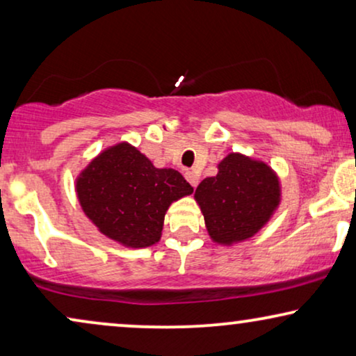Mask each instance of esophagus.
Instances as JSON below:
<instances>
[{
  "label": "esophagus",
  "instance_id": "obj_1",
  "mask_svg": "<svg viewBox=\"0 0 356 356\" xmlns=\"http://www.w3.org/2000/svg\"><path fill=\"white\" fill-rule=\"evenodd\" d=\"M184 177H186V179L189 181V184H191L193 188H196L197 186V183H199V177L194 172H186L184 173Z\"/></svg>",
  "mask_w": 356,
  "mask_h": 356
}]
</instances>
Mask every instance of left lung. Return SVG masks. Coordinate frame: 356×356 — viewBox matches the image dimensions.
Returning <instances> with one entry per match:
<instances>
[{
	"mask_svg": "<svg viewBox=\"0 0 356 356\" xmlns=\"http://www.w3.org/2000/svg\"><path fill=\"white\" fill-rule=\"evenodd\" d=\"M216 177L194 193L209 236L222 246L250 240L264 228L282 201L280 178L262 160L232 152L217 165Z\"/></svg>",
	"mask_w": 356,
	"mask_h": 356,
	"instance_id": "1",
	"label": "left lung"
}]
</instances>
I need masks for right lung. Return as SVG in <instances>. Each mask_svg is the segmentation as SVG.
Instances as JSON below:
<instances>
[{"label":"right lung","mask_w":356,"mask_h":356,"mask_svg":"<svg viewBox=\"0 0 356 356\" xmlns=\"http://www.w3.org/2000/svg\"><path fill=\"white\" fill-rule=\"evenodd\" d=\"M74 188L97 230L134 250L159 243L168 207L194 191L181 173L154 167L129 143L102 150L77 175Z\"/></svg>","instance_id":"1"}]
</instances>
